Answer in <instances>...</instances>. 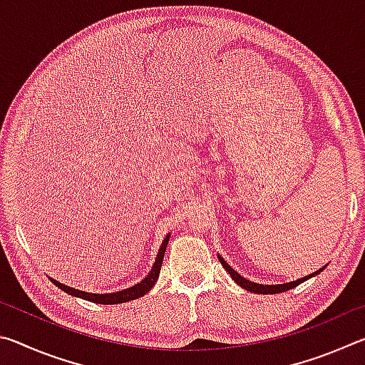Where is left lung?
I'll return each instance as SVG.
<instances>
[{
    "label": "left lung",
    "mask_w": 365,
    "mask_h": 365,
    "mask_svg": "<svg viewBox=\"0 0 365 365\" xmlns=\"http://www.w3.org/2000/svg\"><path fill=\"white\" fill-rule=\"evenodd\" d=\"M219 261H220V264H222V267H224L228 274H230V277L232 279L238 283L240 287H243L245 289H248V292H252V293H259V294H275V293H283V292H288V289H292V288H294L296 285H299V283H302V282H306L307 279H311V277H314V275H317V274H320V272H322L325 267H322L320 270H317V272H314V274H311V275H307V277H302V279H299V280H296V282H289V283H282V285H261V283H255V282H250V280H246L245 277H242L238 274L237 270H233L230 265H228L224 259H222L220 256H219Z\"/></svg>",
    "instance_id": "8db88e82"
}]
</instances>
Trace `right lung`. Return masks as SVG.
Segmentation results:
<instances>
[{"instance_id":"right-lung-1","label":"right lung","mask_w":365,"mask_h":365,"mask_svg":"<svg viewBox=\"0 0 365 365\" xmlns=\"http://www.w3.org/2000/svg\"><path fill=\"white\" fill-rule=\"evenodd\" d=\"M168 243H169V235L164 238L163 245H160V250H159V255L156 257V262H154L153 269H151L150 274H148V277H145V280H141L135 287L123 289V292H119V293H104V294L86 293V292H80V289H76V288L66 287V285H63V283H59V282L53 280V279H51V282L58 288L63 289V292L69 293L72 296H77V298H82V299H86V301L96 302V304H120V302H127V301L137 299V298H141V296H145L148 292H150V289L154 287V283L158 282L159 272H160V265H163L164 252H165V248H168Z\"/></svg>"}]
</instances>
